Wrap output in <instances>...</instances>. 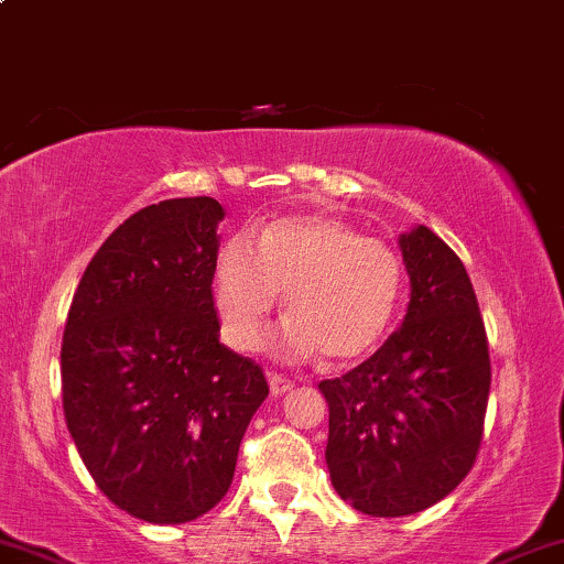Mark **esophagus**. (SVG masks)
<instances>
[{"label": "esophagus", "mask_w": 564, "mask_h": 564, "mask_svg": "<svg viewBox=\"0 0 564 564\" xmlns=\"http://www.w3.org/2000/svg\"><path fill=\"white\" fill-rule=\"evenodd\" d=\"M268 383H270V393H273V397H281V393L294 389V381L286 376H281V372H268Z\"/></svg>", "instance_id": "1"}]
</instances>
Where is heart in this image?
<instances>
[{"instance_id": "obj_1", "label": "heart", "mask_w": 564, "mask_h": 564, "mask_svg": "<svg viewBox=\"0 0 564 564\" xmlns=\"http://www.w3.org/2000/svg\"><path fill=\"white\" fill-rule=\"evenodd\" d=\"M402 286V260L389 243L338 217L302 215L273 223L260 239L249 230L230 236L217 254L213 296L234 349H254L289 294L296 321L281 338L283 355L325 351L334 362H351L389 330Z\"/></svg>"}]
</instances>
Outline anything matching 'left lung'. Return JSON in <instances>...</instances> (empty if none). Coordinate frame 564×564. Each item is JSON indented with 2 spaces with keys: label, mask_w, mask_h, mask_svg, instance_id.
I'll return each instance as SVG.
<instances>
[{
  "label": "left lung",
  "mask_w": 564,
  "mask_h": 564,
  "mask_svg": "<svg viewBox=\"0 0 564 564\" xmlns=\"http://www.w3.org/2000/svg\"><path fill=\"white\" fill-rule=\"evenodd\" d=\"M410 275L402 325L328 402L330 484L372 518L429 510L470 473L484 438L491 359L476 291L459 257L415 226L399 236Z\"/></svg>",
  "instance_id": "8db88e82"
}]
</instances>
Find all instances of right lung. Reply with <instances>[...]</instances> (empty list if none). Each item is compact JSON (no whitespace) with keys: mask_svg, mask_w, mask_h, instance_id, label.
Instances as JSON below:
<instances>
[{"mask_svg":"<svg viewBox=\"0 0 564 564\" xmlns=\"http://www.w3.org/2000/svg\"><path fill=\"white\" fill-rule=\"evenodd\" d=\"M226 209L213 196L149 205L88 262L67 312L63 410L94 484L154 525L226 497L260 365L220 344L213 275Z\"/></svg>","mask_w":564,"mask_h":564,"instance_id":"right-lung-1","label":"right lung"}]
</instances>
